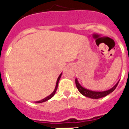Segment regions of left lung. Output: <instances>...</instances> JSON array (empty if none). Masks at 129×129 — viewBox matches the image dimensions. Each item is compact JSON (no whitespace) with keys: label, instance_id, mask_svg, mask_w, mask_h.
<instances>
[{"label":"left lung","instance_id":"1","mask_svg":"<svg viewBox=\"0 0 129 129\" xmlns=\"http://www.w3.org/2000/svg\"><path fill=\"white\" fill-rule=\"evenodd\" d=\"M76 85L78 88V90H79V92H80L81 94L84 95V96H86L88 98H94V99H98V98H102L104 96H106L109 94H110L111 92H112L115 90V88H116V86L118 85L119 81L116 83L115 86H114L112 88H110L109 90H106V91H103V92H96V91H92V90H90L88 89H86L85 88L82 87L80 84H79L78 81L77 79H76Z\"/></svg>","mask_w":129,"mask_h":129}]
</instances>
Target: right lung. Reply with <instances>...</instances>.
<instances>
[{"instance_id": "right-lung-1", "label": "right lung", "mask_w": 129, "mask_h": 129, "mask_svg": "<svg viewBox=\"0 0 129 129\" xmlns=\"http://www.w3.org/2000/svg\"><path fill=\"white\" fill-rule=\"evenodd\" d=\"M61 74H61L59 76L58 78H57V82H56V85H55V88L54 90H53V92L51 93V94L49 95V96H47V97H45V98H43V100H39V101H37V102H35L36 103H41V102H45V101H47L48 100H49L50 98H51L53 97V96H54L55 94V92H56L57 89V86H58V83H59V80H60V78L61 76Z\"/></svg>"}]
</instances>
